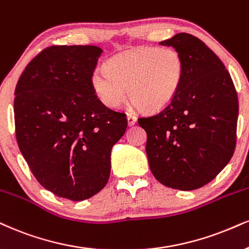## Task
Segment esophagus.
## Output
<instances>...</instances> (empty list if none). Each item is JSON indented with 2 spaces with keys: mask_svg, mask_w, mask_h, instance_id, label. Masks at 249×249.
I'll list each match as a JSON object with an SVG mask.
<instances>
[{
  "mask_svg": "<svg viewBox=\"0 0 249 249\" xmlns=\"http://www.w3.org/2000/svg\"><path fill=\"white\" fill-rule=\"evenodd\" d=\"M127 119H128V124L129 125H134L137 121V118L133 114V113H127Z\"/></svg>",
  "mask_w": 249,
  "mask_h": 249,
  "instance_id": "esophagus-1",
  "label": "esophagus"
}]
</instances>
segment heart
Wrapping results in <instances>:
<instances>
[{"instance_id": "b5f03b06", "label": "heart", "mask_w": 249, "mask_h": 249, "mask_svg": "<svg viewBox=\"0 0 249 249\" xmlns=\"http://www.w3.org/2000/svg\"><path fill=\"white\" fill-rule=\"evenodd\" d=\"M185 73L181 54L172 47H140L114 56L92 72L91 85L104 105L116 108L129 94L149 112L165 108L180 90Z\"/></svg>"}]
</instances>
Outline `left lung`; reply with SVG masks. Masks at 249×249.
Segmentation results:
<instances>
[{
	"instance_id": "1",
	"label": "left lung",
	"mask_w": 249,
	"mask_h": 249,
	"mask_svg": "<svg viewBox=\"0 0 249 249\" xmlns=\"http://www.w3.org/2000/svg\"><path fill=\"white\" fill-rule=\"evenodd\" d=\"M160 45L179 52L185 73L164 109L139 118L148 135L150 170L170 188L197 189L218 176L234 153L238 94L225 66L198 38L178 33Z\"/></svg>"
}]
</instances>
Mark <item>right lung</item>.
Masks as SVG:
<instances>
[{
    "instance_id": "obj_1",
    "label": "right lung",
    "mask_w": 249,
    "mask_h": 249,
    "mask_svg": "<svg viewBox=\"0 0 249 249\" xmlns=\"http://www.w3.org/2000/svg\"><path fill=\"white\" fill-rule=\"evenodd\" d=\"M103 50L52 46L27 64L15 90L16 140L31 172L56 196L83 201L106 186L112 146L128 125L91 85Z\"/></svg>"
}]
</instances>
